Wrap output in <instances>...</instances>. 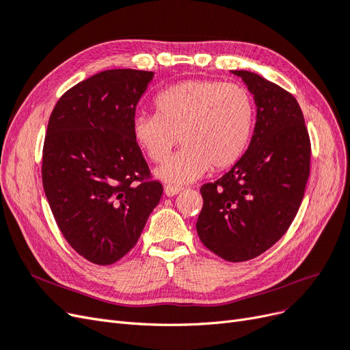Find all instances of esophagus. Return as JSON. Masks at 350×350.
Returning a JSON list of instances; mask_svg holds the SVG:
<instances>
[{
	"label": "esophagus",
	"mask_w": 350,
	"mask_h": 350,
	"mask_svg": "<svg viewBox=\"0 0 350 350\" xmlns=\"http://www.w3.org/2000/svg\"><path fill=\"white\" fill-rule=\"evenodd\" d=\"M163 191H165V196H166V197H174V196H176V194L181 193V191H183V188L172 187V185H166Z\"/></svg>",
	"instance_id": "esophagus-1"
}]
</instances>
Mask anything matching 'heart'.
I'll list each match as a JSON object with an SVG mask.
<instances>
[{"label":"heart","instance_id":"1","mask_svg":"<svg viewBox=\"0 0 350 350\" xmlns=\"http://www.w3.org/2000/svg\"><path fill=\"white\" fill-rule=\"evenodd\" d=\"M156 115H135L131 133L147 157L161 162L178 142L184 149L156 167V176L176 185L191 184L208 169L235 165L245 153L254 125L247 89L213 80H184L154 100Z\"/></svg>","mask_w":350,"mask_h":350}]
</instances>
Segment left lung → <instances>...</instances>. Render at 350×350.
<instances>
[{"instance_id":"obj_1","label":"left lung","mask_w":350,"mask_h":350,"mask_svg":"<svg viewBox=\"0 0 350 350\" xmlns=\"http://www.w3.org/2000/svg\"><path fill=\"white\" fill-rule=\"evenodd\" d=\"M252 94L257 115L245 153L213 184L201 187L197 234L226 261L258 257L289 229L310 176L311 144L299 103L256 72L230 71Z\"/></svg>"}]
</instances>
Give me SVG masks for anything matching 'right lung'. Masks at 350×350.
<instances>
[{
	"instance_id": "add662e5",
	"label": "right lung",
	"mask_w": 350,
	"mask_h": 350,
	"mask_svg": "<svg viewBox=\"0 0 350 350\" xmlns=\"http://www.w3.org/2000/svg\"><path fill=\"white\" fill-rule=\"evenodd\" d=\"M153 77L131 68L94 74L62 94L48 122L42 183L49 207L70 245L99 266L135 245L163 193L146 181L149 166L131 133Z\"/></svg>"
}]
</instances>
